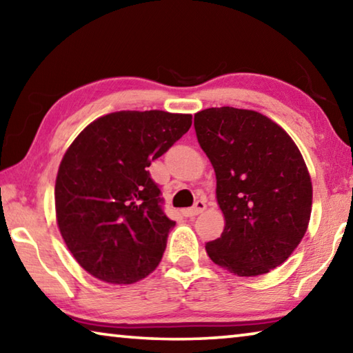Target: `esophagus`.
I'll return each mask as SVG.
<instances>
[{
	"label": "esophagus",
	"instance_id": "obj_1",
	"mask_svg": "<svg viewBox=\"0 0 353 353\" xmlns=\"http://www.w3.org/2000/svg\"><path fill=\"white\" fill-rule=\"evenodd\" d=\"M205 207H207L205 201H198L191 208H183L182 214H183V216H196V214H199V213L204 212Z\"/></svg>",
	"mask_w": 353,
	"mask_h": 353
}]
</instances>
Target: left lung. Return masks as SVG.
Masks as SVG:
<instances>
[{"instance_id":"8db88e82","label":"left lung","mask_w":353,"mask_h":353,"mask_svg":"<svg viewBox=\"0 0 353 353\" xmlns=\"http://www.w3.org/2000/svg\"><path fill=\"white\" fill-rule=\"evenodd\" d=\"M196 137L216 174L225 225L205 244L213 263L240 277L270 272L294 252L312 214L313 187L296 143L261 113L212 107Z\"/></svg>"}]
</instances>
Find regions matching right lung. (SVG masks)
<instances>
[{"label": "right lung", "instance_id": "obj_1", "mask_svg": "<svg viewBox=\"0 0 353 353\" xmlns=\"http://www.w3.org/2000/svg\"><path fill=\"white\" fill-rule=\"evenodd\" d=\"M191 115L121 110L82 130L57 171L56 218L65 244L93 277L129 285L149 276L174 227L148 166L191 126Z\"/></svg>", "mask_w": 353, "mask_h": 353}]
</instances>
